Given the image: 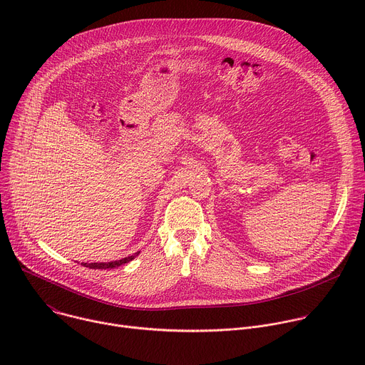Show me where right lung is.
<instances>
[{
	"label": "right lung",
	"mask_w": 365,
	"mask_h": 365,
	"mask_svg": "<svg viewBox=\"0 0 365 365\" xmlns=\"http://www.w3.org/2000/svg\"><path fill=\"white\" fill-rule=\"evenodd\" d=\"M134 258V255H128V257H125V258H123V259H118V262H111V263H91V264H88V263H82V266H85V267H89V269H98V270H107V269H114V267H118V266H121V264H125V263H128V262H131V259Z\"/></svg>",
	"instance_id": "obj_1"
}]
</instances>
